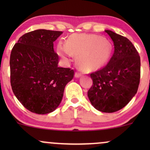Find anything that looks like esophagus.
<instances>
[{
    "label": "esophagus",
    "mask_w": 150,
    "mask_h": 150,
    "mask_svg": "<svg viewBox=\"0 0 150 150\" xmlns=\"http://www.w3.org/2000/svg\"><path fill=\"white\" fill-rule=\"evenodd\" d=\"M81 76H82V74L80 73H76L75 74V77H77H77H80Z\"/></svg>",
    "instance_id": "esophagus-1"
}]
</instances>
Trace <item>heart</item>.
<instances>
[{"instance_id": "1", "label": "heart", "mask_w": 150, "mask_h": 150, "mask_svg": "<svg viewBox=\"0 0 150 150\" xmlns=\"http://www.w3.org/2000/svg\"><path fill=\"white\" fill-rule=\"evenodd\" d=\"M58 55L68 61L72 56H77V66L85 72L99 69L111 58L113 46L108 41L95 34H73L66 44L59 42Z\"/></svg>"}]
</instances>
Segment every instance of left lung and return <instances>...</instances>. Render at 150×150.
<instances>
[{"mask_svg": "<svg viewBox=\"0 0 150 150\" xmlns=\"http://www.w3.org/2000/svg\"><path fill=\"white\" fill-rule=\"evenodd\" d=\"M114 53L106 66L90 74L93 85L87 92L91 104L104 113L123 108L135 95L140 79V57L129 39L111 30Z\"/></svg>", "mask_w": 150, "mask_h": 150, "instance_id": "8db88e82", "label": "left lung"}]
</instances>
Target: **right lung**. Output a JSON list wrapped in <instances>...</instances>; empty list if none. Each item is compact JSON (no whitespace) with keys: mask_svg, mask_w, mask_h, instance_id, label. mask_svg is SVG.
Masks as SVG:
<instances>
[{"mask_svg":"<svg viewBox=\"0 0 150 150\" xmlns=\"http://www.w3.org/2000/svg\"><path fill=\"white\" fill-rule=\"evenodd\" d=\"M63 32L37 30L19 39L10 53V84L15 97L31 112L46 114L61 104L74 70L58 66L53 42Z\"/></svg>","mask_w":150,"mask_h":150,"instance_id":"1","label":"right lung"}]
</instances>
